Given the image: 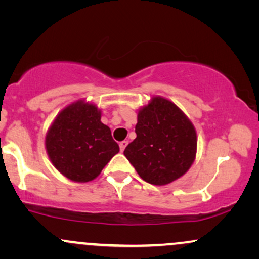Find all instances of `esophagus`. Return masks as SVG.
<instances>
[{"mask_svg":"<svg viewBox=\"0 0 259 259\" xmlns=\"http://www.w3.org/2000/svg\"><path fill=\"white\" fill-rule=\"evenodd\" d=\"M126 145H127V141H121V142H119V148H120L121 152H123V151L125 150Z\"/></svg>","mask_w":259,"mask_h":259,"instance_id":"1","label":"esophagus"}]
</instances>
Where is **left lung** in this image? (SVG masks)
<instances>
[{
  "label": "left lung",
  "mask_w": 259,
  "mask_h": 259,
  "mask_svg": "<svg viewBox=\"0 0 259 259\" xmlns=\"http://www.w3.org/2000/svg\"><path fill=\"white\" fill-rule=\"evenodd\" d=\"M136 139L124 156L142 180L167 185L189 170L196 158L197 134L191 120L162 96H153L138 112Z\"/></svg>",
  "instance_id": "obj_1"
}]
</instances>
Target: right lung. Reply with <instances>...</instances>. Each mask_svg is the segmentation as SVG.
Returning <instances> with one entry per match:
<instances>
[{
	"label": "right lung",
	"instance_id": "obj_1",
	"mask_svg": "<svg viewBox=\"0 0 259 259\" xmlns=\"http://www.w3.org/2000/svg\"><path fill=\"white\" fill-rule=\"evenodd\" d=\"M45 146L55 168L75 183L96 179L119 152L111 129L101 121V109L85 100L58 113L47 130Z\"/></svg>",
	"mask_w": 259,
	"mask_h": 259
}]
</instances>
